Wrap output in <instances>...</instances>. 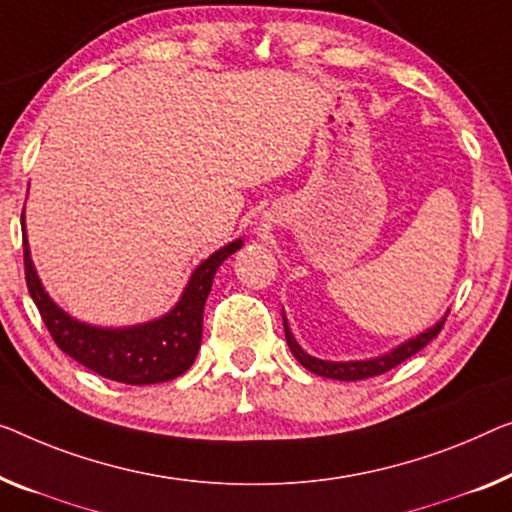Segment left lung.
<instances>
[{
    "label": "left lung",
    "mask_w": 512,
    "mask_h": 512,
    "mask_svg": "<svg viewBox=\"0 0 512 512\" xmlns=\"http://www.w3.org/2000/svg\"><path fill=\"white\" fill-rule=\"evenodd\" d=\"M444 322H446V317L441 319V322L434 324L432 329H427L425 333L416 335V338L402 342L400 347L391 349V352L384 354V356L368 358V361H322V358H315V356H310L308 352H303L299 342L294 340L292 331H289L285 312H282V324H285V338H287V345H289V349H292V354H294L296 361H299L305 370L315 372V375H319V377L340 379V381L368 379V377H377V375H384V372H388V370H393L395 365H400L402 361H407V358H411L416 352H421V349L427 345V342H432L434 338H437L439 331L444 329Z\"/></svg>",
    "instance_id": "obj_1"
}]
</instances>
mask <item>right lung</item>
Returning <instances> with one entry per match:
<instances>
[{
	"label": "right lung",
	"instance_id": "obj_1",
	"mask_svg": "<svg viewBox=\"0 0 512 512\" xmlns=\"http://www.w3.org/2000/svg\"><path fill=\"white\" fill-rule=\"evenodd\" d=\"M20 218L22 230H25V211ZM22 246H25L27 289L61 352L105 379L147 386L177 379L193 365L200 352L204 303L211 292L213 276L218 266L243 246V241L236 239L227 243L204 259L193 271L181 299L170 312L154 322L126 326V329H101V326L78 322L61 310L36 276L27 232H22Z\"/></svg>",
	"mask_w": 512,
	"mask_h": 512
}]
</instances>
